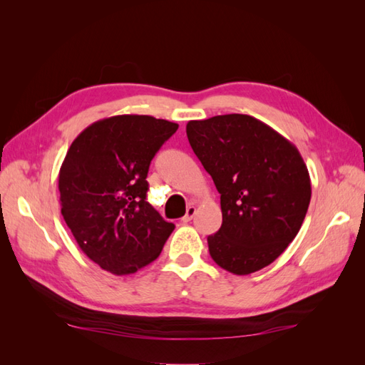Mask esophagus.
<instances>
[{"label":"esophagus","instance_id":"esophagus-1","mask_svg":"<svg viewBox=\"0 0 365 365\" xmlns=\"http://www.w3.org/2000/svg\"><path fill=\"white\" fill-rule=\"evenodd\" d=\"M195 212H196V207H195V205H189V207H187V212H185L184 217L181 219L182 222H190L192 217L195 216Z\"/></svg>","mask_w":365,"mask_h":365}]
</instances>
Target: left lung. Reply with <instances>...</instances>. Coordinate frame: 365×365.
I'll return each instance as SVG.
<instances>
[{
  "mask_svg": "<svg viewBox=\"0 0 365 365\" xmlns=\"http://www.w3.org/2000/svg\"><path fill=\"white\" fill-rule=\"evenodd\" d=\"M185 132L220 195L222 225L207 237L210 256L236 275L268 267L300 231L311 202L300 152L245 114L192 120Z\"/></svg>",
  "mask_w": 365,
  "mask_h": 365,
  "instance_id": "obj_1",
  "label": "left lung"
}]
</instances>
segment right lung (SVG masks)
<instances>
[{
	"label": "right lung",
	"mask_w": 365,
	"mask_h": 365,
	"mask_svg": "<svg viewBox=\"0 0 365 365\" xmlns=\"http://www.w3.org/2000/svg\"><path fill=\"white\" fill-rule=\"evenodd\" d=\"M178 129L150 115H114L83 129L59 172L61 213L77 245L115 275L155 260L175 225L148 200L155 153Z\"/></svg>",
	"instance_id": "1"
}]
</instances>
